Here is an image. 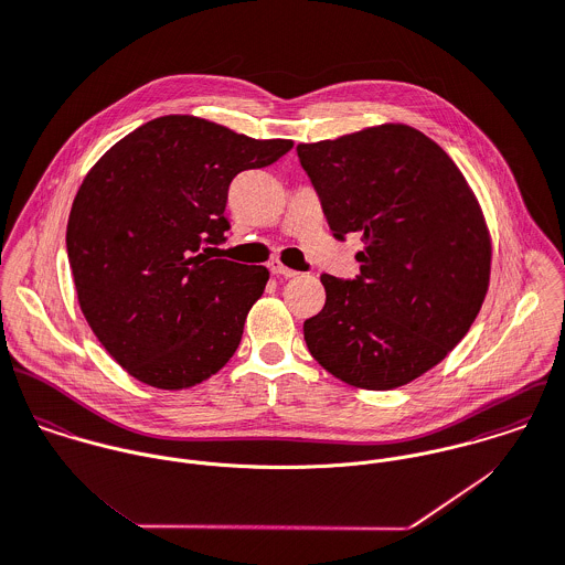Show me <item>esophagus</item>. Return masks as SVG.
Wrapping results in <instances>:
<instances>
[{
	"label": "esophagus",
	"mask_w": 565,
	"mask_h": 565,
	"mask_svg": "<svg viewBox=\"0 0 565 565\" xmlns=\"http://www.w3.org/2000/svg\"><path fill=\"white\" fill-rule=\"evenodd\" d=\"M269 271H271L274 276H282V278H296V276H298V271L285 267L280 260H271V263H269Z\"/></svg>",
	"instance_id": "34e87169"
}]
</instances>
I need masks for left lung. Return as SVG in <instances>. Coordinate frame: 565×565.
<instances>
[{"instance_id": "left-lung-1", "label": "left lung", "mask_w": 565, "mask_h": 565, "mask_svg": "<svg viewBox=\"0 0 565 565\" xmlns=\"http://www.w3.org/2000/svg\"><path fill=\"white\" fill-rule=\"evenodd\" d=\"M338 241L360 234L355 278L324 274V309L305 322L331 375L390 390L427 373L467 335L487 289L491 241L451 158L405 125L298 145Z\"/></svg>"}]
</instances>
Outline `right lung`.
I'll return each mask as SVG.
<instances>
[{
    "instance_id": "1",
    "label": "right lung",
    "mask_w": 565,
    "mask_h": 565,
    "mask_svg": "<svg viewBox=\"0 0 565 565\" xmlns=\"http://www.w3.org/2000/svg\"><path fill=\"white\" fill-rule=\"evenodd\" d=\"M291 147L164 116L89 171L72 203L67 258L85 320L129 375L182 390L234 355L269 271L212 258L230 230L227 189Z\"/></svg>"
}]
</instances>
